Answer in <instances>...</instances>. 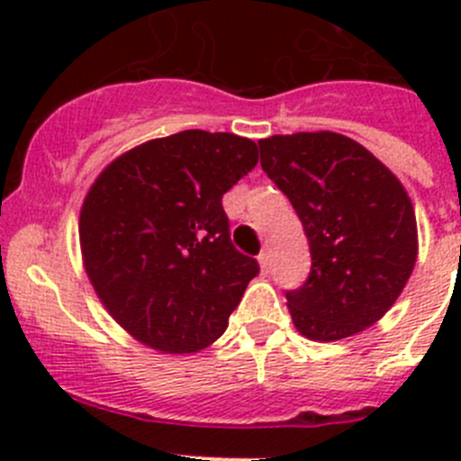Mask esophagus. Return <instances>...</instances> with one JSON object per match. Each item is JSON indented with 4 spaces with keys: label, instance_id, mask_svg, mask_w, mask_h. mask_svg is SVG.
<instances>
[{
    "label": "esophagus",
    "instance_id": "34e87169",
    "mask_svg": "<svg viewBox=\"0 0 461 461\" xmlns=\"http://www.w3.org/2000/svg\"><path fill=\"white\" fill-rule=\"evenodd\" d=\"M258 265H260V272H269V252L267 249L258 254Z\"/></svg>",
    "mask_w": 461,
    "mask_h": 461
}]
</instances>
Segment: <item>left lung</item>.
<instances>
[{
  "label": "left lung",
  "mask_w": 461,
  "mask_h": 461,
  "mask_svg": "<svg viewBox=\"0 0 461 461\" xmlns=\"http://www.w3.org/2000/svg\"><path fill=\"white\" fill-rule=\"evenodd\" d=\"M260 167L290 198L312 254L287 292L294 328L339 341L384 317L417 260L415 209L397 176L352 138L301 131L258 140Z\"/></svg>",
  "instance_id": "1"
}]
</instances>
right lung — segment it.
Returning a JSON list of instances; mask_svg holds the SVG:
<instances>
[{
	"mask_svg": "<svg viewBox=\"0 0 461 461\" xmlns=\"http://www.w3.org/2000/svg\"><path fill=\"white\" fill-rule=\"evenodd\" d=\"M258 162L257 142L201 129L129 149L80 212V249L120 328L165 355L212 346L258 263L231 245L222 194Z\"/></svg>",
	"mask_w": 461,
	"mask_h": 461,
	"instance_id": "obj_1",
	"label": "right lung"
}]
</instances>
